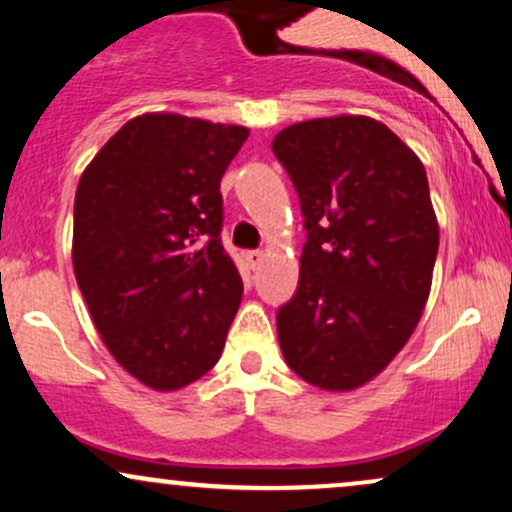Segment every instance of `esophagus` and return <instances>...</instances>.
Wrapping results in <instances>:
<instances>
[{
	"label": "esophagus",
	"mask_w": 512,
	"mask_h": 512,
	"mask_svg": "<svg viewBox=\"0 0 512 512\" xmlns=\"http://www.w3.org/2000/svg\"><path fill=\"white\" fill-rule=\"evenodd\" d=\"M245 262H248L250 269H260L264 262V252L262 250H250L245 252Z\"/></svg>",
	"instance_id": "1"
}]
</instances>
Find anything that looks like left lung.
Returning a JSON list of instances; mask_svg holds the SVG:
<instances>
[{
	"instance_id": "obj_1",
	"label": "left lung",
	"mask_w": 512,
	"mask_h": 512,
	"mask_svg": "<svg viewBox=\"0 0 512 512\" xmlns=\"http://www.w3.org/2000/svg\"><path fill=\"white\" fill-rule=\"evenodd\" d=\"M272 151L308 231L296 296L276 313L281 354L313 387L356 390L404 349L431 293L440 233L424 163L366 115L296 122Z\"/></svg>"
}]
</instances>
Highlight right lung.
I'll list each match as a JSON object with an SVG mask.
<instances>
[{
    "label": "right lung",
    "instance_id": "right-lung-1",
    "mask_svg": "<svg viewBox=\"0 0 512 512\" xmlns=\"http://www.w3.org/2000/svg\"><path fill=\"white\" fill-rule=\"evenodd\" d=\"M248 134L202 117L137 115L76 187V284L115 361L156 392L209 373L240 308L219 187Z\"/></svg>",
    "mask_w": 512,
    "mask_h": 512
}]
</instances>
